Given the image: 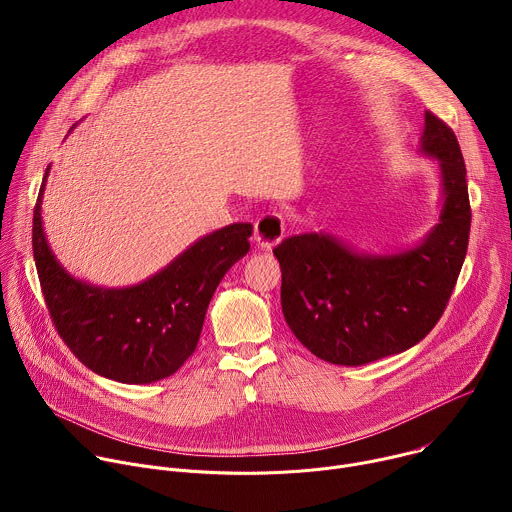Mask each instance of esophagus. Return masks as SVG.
<instances>
[{
	"label": "esophagus",
	"mask_w": 512,
	"mask_h": 512,
	"mask_svg": "<svg viewBox=\"0 0 512 512\" xmlns=\"http://www.w3.org/2000/svg\"><path fill=\"white\" fill-rule=\"evenodd\" d=\"M283 235H285L283 216L277 212H267L255 223L253 241L259 249H271L283 239Z\"/></svg>",
	"instance_id": "34e87169"
}]
</instances>
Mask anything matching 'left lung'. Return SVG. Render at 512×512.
<instances>
[{
    "label": "left lung",
    "instance_id": "left-lung-1",
    "mask_svg": "<svg viewBox=\"0 0 512 512\" xmlns=\"http://www.w3.org/2000/svg\"><path fill=\"white\" fill-rule=\"evenodd\" d=\"M419 150L440 166L442 210L417 245L371 255L328 233H304L273 249L283 318L326 362L358 367L399 354L423 340L446 310L470 237L466 166L454 131L431 111Z\"/></svg>",
    "mask_w": 512,
    "mask_h": 512
}]
</instances>
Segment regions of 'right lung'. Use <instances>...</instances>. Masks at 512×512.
Here are the masks:
<instances>
[{
  "instance_id": "obj_1",
  "label": "right lung",
  "mask_w": 512,
  "mask_h": 512,
  "mask_svg": "<svg viewBox=\"0 0 512 512\" xmlns=\"http://www.w3.org/2000/svg\"><path fill=\"white\" fill-rule=\"evenodd\" d=\"M46 168L34 206L32 249L50 318L87 369L127 385L174 375L196 350L206 308L225 273L249 251L253 225L218 229L162 271L131 287H99L72 277L42 227Z\"/></svg>"
}]
</instances>
